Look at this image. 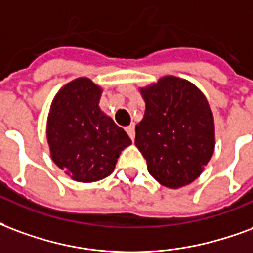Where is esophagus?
<instances>
[{
  "label": "esophagus",
  "instance_id": "esophagus-1",
  "mask_svg": "<svg viewBox=\"0 0 253 253\" xmlns=\"http://www.w3.org/2000/svg\"><path fill=\"white\" fill-rule=\"evenodd\" d=\"M126 131H127V134H128V136H130L132 141H134V138H135V127H134V125H130V126H127Z\"/></svg>",
  "mask_w": 253,
  "mask_h": 253
}]
</instances>
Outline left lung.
Here are the masks:
<instances>
[{
    "label": "left lung",
    "mask_w": 253,
    "mask_h": 253,
    "mask_svg": "<svg viewBox=\"0 0 253 253\" xmlns=\"http://www.w3.org/2000/svg\"><path fill=\"white\" fill-rule=\"evenodd\" d=\"M146 103L135 146L161 185L178 189L200 177L214 151V121L205 95L188 80L164 76L141 88Z\"/></svg>",
    "instance_id": "left-lung-1"
}]
</instances>
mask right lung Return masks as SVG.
<instances>
[{"instance_id":"obj_1","label":"right lung","mask_w":253,"mask_h":253,"mask_svg":"<svg viewBox=\"0 0 253 253\" xmlns=\"http://www.w3.org/2000/svg\"><path fill=\"white\" fill-rule=\"evenodd\" d=\"M102 91L88 78H78L61 87L50 104L46 121L50 157L78 182L108 177L122 150L131 145L126 131L99 107Z\"/></svg>"}]
</instances>
